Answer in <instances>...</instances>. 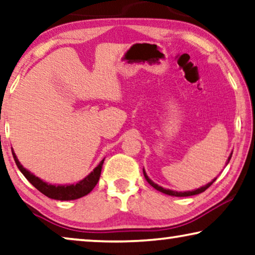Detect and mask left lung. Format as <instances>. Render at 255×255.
I'll use <instances>...</instances> for the list:
<instances>
[{
  "instance_id": "8db88e82",
  "label": "left lung",
  "mask_w": 255,
  "mask_h": 255,
  "mask_svg": "<svg viewBox=\"0 0 255 255\" xmlns=\"http://www.w3.org/2000/svg\"><path fill=\"white\" fill-rule=\"evenodd\" d=\"M231 155H233V153L230 154L229 159H228V162H229V160H230V159H231ZM143 174H144V177H145V180L147 181V183H149L150 185H152V187H153L155 190H158V191H160V192H162V193H166V195H169V196H175V197H189V196H195V195H198V193L204 192L205 190L210 188L211 185L213 184V182H215V180H216V178H214V180H213L212 182H210V183H208V184L204 185V187H201V188L197 189V190H193V191L177 192V191H172V190H168V189H164V188H162V187H159L158 184H155L154 182H152V181L150 180V178L147 177L146 173H145V170H144V169H143Z\"/></svg>"
}]
</instances>
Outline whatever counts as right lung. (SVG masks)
Instances as JSON below:
<instances>
[{
	"label": "right lung",
	"mask_w": 255,
	"mask_h": 255,
	"mask_svg": "<svg viewBox=\"0 0 255 255\" xmlns=\"http://www.w3.org/2000/svg\"><path fill=\"white\" fill-rule=\"evenodd\" d=\"M13 159L16 161V165L20 172L24 174V176L41 193H43L44 196L49 197L51 199L57 200H73L81 198V197L88 195V193L95 188V185L97 184L98 180H100L101 172H102V166H103L104 159L100 162L96 168L91 172L88 176L83 178L82 181H80L77 184H71V185H52L48 184L40 180L39 177H36L34 174L28 172L27 169H25L24 167L20 165V162L18 161L13 152Z\"/></svg>",
	"instance_id": "add662e5"
}]
</instances>
